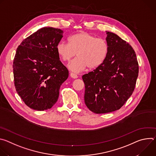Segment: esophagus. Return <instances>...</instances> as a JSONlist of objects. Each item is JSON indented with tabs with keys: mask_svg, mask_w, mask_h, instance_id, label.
<instances>
[{
	"mask_svg": "<svg viewBox=\"0 0 156 156\" xmlns=\"http://www.w3.org/2000/svg\"><path fill=\"white\" fill-rule=\"evenodd\" d=\"M70 76L72 78H74V79H76V78H78V76L73 73H70Z\"/></svg>",
	"mask_w": 156,
	"mask_h": 156,
	"instance_id": "obj_1",
	"label": "esophagus"
}]
</instances>
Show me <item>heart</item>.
<instances>
[{
    "label": "heart",
    "instance_id": "heart-1",
    "mask_svg": "<svg viewBox=\"0 0 156 156\" xmlns=\"http://www.w3.org/2000/svg\"><path fill=\"white\" fill-rule=\"evenodd\" d=\"M56 51L64 62L69 61L76 53L77 57L69 63L68 68L75 73H79L87 67L95 69L101 66L108 55L109 46L105 39L83 31L70 36L69 44L59 42Z\"/></svg>",
    "mask_w": 156,
    "mask_h": 156
}]
</instances>
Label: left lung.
<instances>
[{
	"label": "left lung",
	"mask_w": 156,
	"mask_h": 156,
	"mask_svg": "<svg viewBox=\"0 0 156 156\" xmlns=\"http://www.w3.org/2000/svg\"><path fill=\"white\" fill-rule=\"evenodd\" d=\"M109 51L104 62L83 75L84 102L96 114L120 109L131 96L138 76L139 66L131 46L115 33L106 31Z\"/></svg>",
	"instance_id": "8db88e82"
}]
</instances>
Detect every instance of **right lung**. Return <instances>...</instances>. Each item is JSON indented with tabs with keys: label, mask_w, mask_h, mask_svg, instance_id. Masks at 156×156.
I'll return each instance as SVG.
<instances>
[{
	"label": "right lung",
	"mask_w": 156,
	"mask_h": 156,
	"mask_svg": "<svg viewBox=\"0 0 156 156\" xmlns=\"http://www.w3.org/2000/svg\"><path fill=\"white\" fill-rule=\"evenodd\" d=\"M63 31L44 27L25 39L13 63L16 91L27 105L36 110L51 108L57 101L69 70L56 51Z\"/></svg>",
	"instance_id": "right-lung-1"
}]
</instances>
